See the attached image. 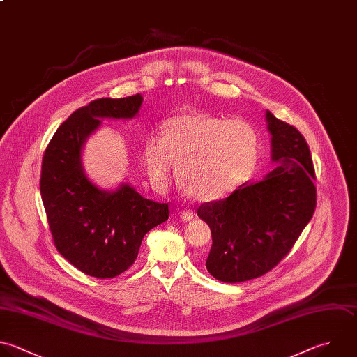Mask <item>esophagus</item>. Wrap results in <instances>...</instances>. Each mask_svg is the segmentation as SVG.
<instances>
[{"label": "esophagus", "instance_id": "esophagus-1", "mask_svg": "<svg viewBox=\"0 0 357 357\" xmlns=\"http://www.w3.org/2000/svg\"><path fill=\"white\" fill-rule=\"evenodd\" d=\"M178 215H180V218H181L183 220H185V222H190V220L194 219V213L190 212V211H181Z\"/></svg>", "mask_w": 357, "mask_h": 357}]
</instances>
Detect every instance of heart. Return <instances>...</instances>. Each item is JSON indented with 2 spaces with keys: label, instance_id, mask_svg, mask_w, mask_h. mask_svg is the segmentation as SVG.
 Here are the masks:
<instances>
[{
  "label": "heart",
  "instance_id": "heart-1",
  "mask_svg": "<svg viewBox=\"0 0 357 357\" xmlns=\"http://www.w3.org/2000/svg\"><path fill=\"white\" fill-rule=\"evenodd\" d=\"M258 151L259 138L250 123L187 112L165 124L162 138L146 141L144 166L152 185L163 191L176 162V177L185 194L213 202L251 176Z\"/></svg>",
  "mask_w": 357,
  "mask_h": 357
}]
</instances>
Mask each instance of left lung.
I'll list each match as a JSON object with an SVG mask.
<instances>
[{"instance_id":"8db88e82","label":"left lung","mask_w":357,"mask_h":357,"mask_svg":"<svg viewBox=\"0 0 357 357\" xmlns=\"http://www.w3.org/2000/svg\"><path fill=\"white\" fill-rule=\"evenodd\" d=\"M265 120L273 170L197 211L212 231L206 269L220 282L250 280L276 266L315 209V176L304 137L269 110Z\"/></svg>"}]
</instances>
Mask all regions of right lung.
I'll use <instances>...</instances> for the list:
<instances>
[{"instance_id":"obj_1","label":"right lung","mask_w":357,"mask_h":357,"mask_svg":"<svg viewBox=\"0 0 357 357\" xmlns=\"http://www.w3.org/2000/svg\"><path fill=\"white\" fill-rule=\"evenodd\" d=\"M142 102L139 93L91 102L59 127L43 156L40 194L54 244L75 268L98 279L127 271L144 236L169 219L167 204L144 198L128 183L100 188L82 163L84 146L102 120H131Z\"/></svg>"}]
</instances>
